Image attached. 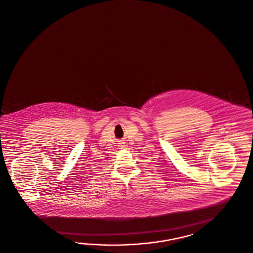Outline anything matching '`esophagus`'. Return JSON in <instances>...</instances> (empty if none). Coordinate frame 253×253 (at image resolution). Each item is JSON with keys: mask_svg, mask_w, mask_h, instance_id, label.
Returning a JSON list of instances; mask_svg holds the SVG:
<instances>
[{"mask_svg": "<svg viewBox=\"0 0 253 253\" xmlns=\"http://www.w3.org/2000/svg\"><path fill=\"white\" fill-rule=\"evenodd\" d=\"M120 145H121V148H122V149L124 148V143H120Z\"/></svg>", "mask_w": 253, "mask_h": 253, "instance_id": "obj_1", "label": "esophagus"}]
</instances>
